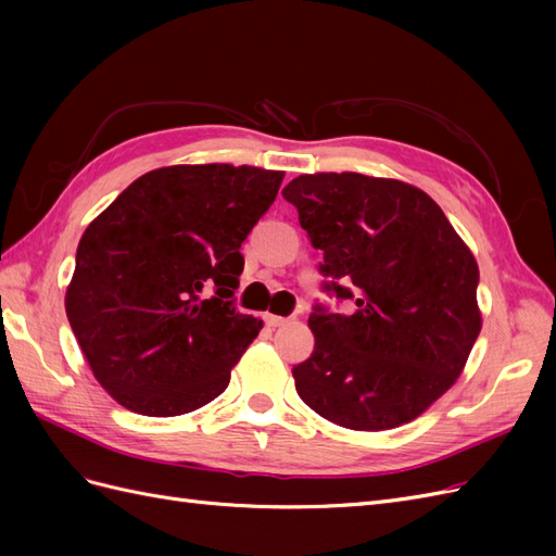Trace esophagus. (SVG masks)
<instances>
[{
    "mask_svg": "<svg viewBox=\"0 0 556 556\" xmlns=\"http://www.w3.org/2000/svg\"><path fill=\"white\" fill-rule=\"evenodd\" d=\"M264 323H266L268 327H282V325H288V323H290V317H282V315L266 313V315H264Z\"/></svg>",
    "mask_w": 556,
    "mask_h": 556,
    "instance_id": "obj_1",
    "label": "esophagus"
}]
</instances>
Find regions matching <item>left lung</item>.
I'll return each instance as SVG.
<instances>
[{
  "label": "left lung",
  "instance_id": "1",
  "mask_svg": "<svg viewBox=\"0 0 556 556\" xmlns=\"http://www.w3.org/2000/svg\"><path fill=\"white\" fill-rule=\"evenodd\" d=\"M282 197L325 252L323 290L355 304L313 306V355L292 368L301 401L345 429L410 422L459 378L480 333L476 257L408 182L308 174Z\"/></svg>",
  "mask_w": 556,
  "mask_h": 556
}]
</instances>
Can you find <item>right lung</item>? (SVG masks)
<instances>
[{
	"label": "right lung",
	"instance_id": "add662e5",
	"mask_svg": "<svg viewBox=\"0 0 556 556\" xmlns=\"http://www.w3.org/2000/svg\"><path fill=\"white\" fill-rule=\"evenodd\" d=\"M282 176L164 166L134 180L83 233L66 317L94 378L125 408L172 417L227 390L262 329L237 311L241 243Z\"/></svg>",
	"mask_w": 556,
	"mask_h": 556
}]
</instances>
